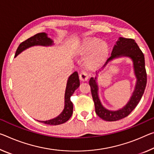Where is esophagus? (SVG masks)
<instances>
[{
    "instance_id": "esophagus-1",
    "label": "esophagus",
    "mask_w": 154,
    "mask_h": 154,
    "mask_svg": "<svg viewBox=\"0 0 154 154\" xmlns=\"http://www.w3.org/2000/svg\"><path fill=\"white\" fill-rule=\"evenodd\" d=\"M79 78H80V79H81L82 81H83V82L87 81V79H88V74L87 72L84 71V70H83V71L80 72Z\"/></svg>"
}]
</instances>
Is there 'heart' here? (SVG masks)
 Returning <instances> with one entry per match:
<instances>
[{"instance_id":"b5f03b06","label":"heart","mask_w":154,"mask_h":154,"mask_svg":"<svg viewBox=\"0 0 154 154\" xmlns=\"http://www.w3.org/2000/svg\"><path fill=\"white\" fill-rule=\"evenodd\" d=\"M83 54H92L88 60L87 64L90 67H96L103 62L108 53V48L106 43H100L97 38H90L84 42L81 48Z\"/></svg>"}]
</instances>
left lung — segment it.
I'll return each instance as SVG.
<instances>
[{
  "label": "left lung",
  "mask_w": 154,
  "mask_h": 154,
  "mask_svg": "<svg viewBox=\"0 0 154 154\" xmlns=\"http://www.w3.org/2000/svg\"><path fill=\"white\" fill-rule=\"evenodd\" d=\"M119 56H128L131 58L134 62V71L137 78L135 90L129 103L123 109L118 111H109L104 108L98 97V88L96 83V78H90L89 84L91 90L92 97L93 99L95 112L100 118L107 121H116L128 116L134 108L137 106L142 98L147 85V72L145 65V57L142 51L140 49L135 40L131 38H120L116 45L114 46L106 64L114 58Z\"/></svg>",
  "instance_id": "obj_1"
}]
</instances>
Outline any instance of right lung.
Wrapping results in <instances>:
<instances>
[{
  "instance_id": "1",
  "label": "right lung",
  "mask_w": 154,
  "mask_h": 154,
  "mask_svg": "<svg viewBox=\"0 0 154 154\" xmlns=\"http://www.w3.org/2000/svg\"><path fill=\"white\" fill-rule=\"evenodd\" d=\"M52 43L53 41L46 36V34L45 33H37L20 44V45H19L16 50L15 57H16L19 53H20L22 51L26 49V48L30 47L31 46H48L52 45ZM79 84L80 83L79 75H78L77 72L75 71L68 78L66 89L65 92V106L63 112L57 117L51 119V120L46 121H38L50 125H57L66 122L70 118L72 114L73 105L72 101H70V97L72 96L75 90L78 88V87L79 86Z\"/></svg>"
}]
</instances>
